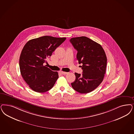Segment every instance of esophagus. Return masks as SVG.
I'll return each mask as SVG.
<instances>
[{
	"label": "esophagus",
	"instance_id": "obj_1",
	"mask_svg": "<svg viewBox=\"0 0 134 134\" xmlns=\"http://www.w3.org/2000/svg\"><path fill=\"white\" fill-rule=\"evenodd\" d=\"M61 73L62 74V75H66V74H67L68 73L67 72H61Z\"/></svg>",
	"mask_w": 134,
	"mask_h": 134
}]
</instances>
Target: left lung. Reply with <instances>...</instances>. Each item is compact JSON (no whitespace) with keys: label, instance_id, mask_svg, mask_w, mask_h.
Instances as JSON below:
<instances>
[{"label":"left lung","instance_id":"obj_1","mask_svg":"<svg viewBox=\"0 0 134 134\" xmlns=\"http://www.w3.org/2000/svg\"><path fill=\"white\" fill-rule=\"evenodd\" d=\"M70 42L77 51V59L83 70L82 75L75 73L72 88L81 93H87L102 83L106 71L107 58L100 44L86 37L71 38Z\"/></svg>","mask_w":134,"mask_h":134}]
</instances>
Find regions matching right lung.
Segmentation results:
<instances>
[{
	"instance_id": "add662e5",
	"label": "right lung",
	"mask_w": 134,
	"mask_h": 134,
	"mask_svg": "<svg viewBox=\"0 0 134 134\" xmlns=\"http://www.w3.org/2000/svg\"><path fill=\"white\" fill-rule=\"evenodd\" d=\"M66 37L45 36L28 41L24 46L19 59L21 75L29 87L35 92H46L52 88L58 78L57 72L44 66L56 48Z\"/></svg>"
}]
</instances>
